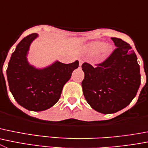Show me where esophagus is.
Segmentation results:
<instances>
[{"instance_id": "obj_1", "label": "esophagus", "mask_w": 148, "mask_h": 148, "mask_svg": "<svg viewBox=\"0 0 148 148\" xmlns=\"http://www.w3.org/2000/svg\"><path fill=\"white\" fill-rule=\"evenodd\" d=\"M82 63H83V62H82V61H81V60H79V66H80V67H81V66Z\"/></svg>"}]
</instances>
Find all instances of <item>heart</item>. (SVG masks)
<instances>
[{"label": "heart", "mask_w": 148, "mask_h": 148, "mask_svg": "<svg viewBox=\"0 0 148 148\" xmlns=\"http://www.w3.org/2000/svg\"><path fill=\"white\" fill-rule=\"evenodd\" d=\"M86 50L90 53L95 54L101 51L103 58H107L112 54L113 48L110 45H106L101 41L92 42L86 46Z\"/></svg>", "instance_id": "obj_1"}]
</instances>
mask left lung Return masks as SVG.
Instances as JSON below:
<instances>
[{"instance_id": "obj_1", "label": "left lung", "mask_w": 148, "mask_h": 148, "mask_svg": "<svg viewBox=\"0 0 148 148\" xmlns=\"http://www.w3.org/2000/svg\"><path fill=\"white\" fill-rule=\"evenodd\" d=\"M112 40L116 48L106 60L96 67L86 62L81 66L85 99L93 109L105 114L129 105L141 83L140 68L132 47L121 39Z\"/></svg>"}]
</instances>
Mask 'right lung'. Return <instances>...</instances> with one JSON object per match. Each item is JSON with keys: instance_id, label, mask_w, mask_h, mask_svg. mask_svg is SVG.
Wrapping results in <instances>:
<instances>
[{"instance_id": "obj_1", "label": "right lung", "mask_w": 148, "mask_h": 148, "mask_svg": "<svg viewBox=\"0 0 148 148\" xmlns=\"http://www.w3.org/2000/svg\"><path fill=\"white\" fill-rule=\"evenodd\" d=\"M38 37L32 34L23 38L12 53L6 70L9 89L17 103L29 111L41 112L58 102L63 86L78 67V61L63 64L56 61L45 68L28 62L30 45Z\"/></svg>"}]
</instances>
